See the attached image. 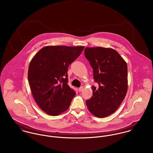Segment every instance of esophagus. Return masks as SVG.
I'll list each match as a JSON object with an SVG mask.
<instances>
[{
  "label": "esophagus",
  "instance_id": "esophagus-1",
  "mask_svg": "<svg viewBox=\"0 0 153 153\" xmlns=\"http://www.w3.org/2000/svg\"><path fill=\"white\" fill-rule=\"evenodd\" d=\"M83 88H84L83 87H81L79 88L78 89V91H79V92H81V91H82V89H83Z\"/></svg>",
  "mask_w": 153,
  "mask_h": 153
}]
</instances>
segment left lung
I'll use <instances>...</instances> for the list:
<instances>
[{"mask_svg":"<svg viewBox=\"0 0 153 153\" xmlns=\"http://www.w3.org/2000/svg\"><path fill=\"white\" fill-rule=\"evenodd\" d=\"M85 58L93 69V95L86 101L88 109L98 118H104L118 108L128 89L127 65L117 51L109 48L86 47Z\"/></svg>","mask_w":153,"mask_h":153,"instance_id":"left-lung-1","label":"left lung"}]
</instances>
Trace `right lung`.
<instances>
[{
	"mask_svg": "<svg viewBox=\"0 0 153 153\" xmlns=\"http://www.w3.org/2000/svg\"><path fill=\"white\" fill-rule=\"evenodd\" d=\"M84 46H46L30 62L27 78L33 98L50 115L68 109L75 92L68 85V68L82 53Z\"/></svg>",
	"mask_w": 153,
	"mask_h": 153,
	"instance_id": "1",
	"label": "right lung"
}]
</instances>
